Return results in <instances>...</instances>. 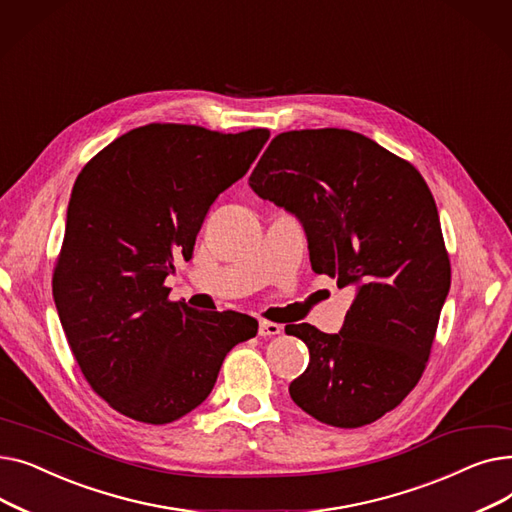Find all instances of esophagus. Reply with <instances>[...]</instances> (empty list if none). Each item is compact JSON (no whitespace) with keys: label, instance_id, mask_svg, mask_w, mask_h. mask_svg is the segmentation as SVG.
I'll list each match as a JSON object with an SVG mask.
<instances>
[{"label":"esophagus","instance_id":"esophagus-1","mask_svg":"<svg viewBox=\"0 0 512 512\" xmlns=\"http://www.w3.org/2000/svg\"><path fill=\"white\" fill-rule=\"evenodd\" d=\"M282 332V326L274 324V321H261L259 324V336L267 338V336H276Z\"/></svg>","mask_w":512,"mask_h":512}]
</instances>
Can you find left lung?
I'll use <instances>...</instances> for the list:
<instances>
[{
	"label": "left lung",
	"instance_id": "left-lung-1",
	"mask_svg": "<svg viewBox=\"0 0 512 512\" xmlns=\"http://www.w3.org/2000/svg\"><path fill=\"white\" fill-rule=\"evenodd\" d=\"M249 186L301 222L315 274L355 288L338 334L286 326L309 348L290 398L334 427L373 423L419 382L450 290L432 193L409 161L342 128L278 134Z\"/></svg>",
	"mask_w": 512,
	"mask_h": 512
}]
</instances>
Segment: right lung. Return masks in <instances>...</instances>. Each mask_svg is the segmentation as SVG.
<instances>
[{
	"label": "right lung",
	"mask_w": 512,
	"mask_h": 512,
	"mask_svg": "<svg viewBox=\"0 0 512 512\" xmlns=\"http://www.w3.org/2000/svg\"><path fill=\"white\" fill-rule=\"evenodd\" d=\"M270 139L191 124L132 128L78 174L53 301L91 388L118 413L176 421L213 390L232 346L257 319L170 303L174 259L193 257L213 201L245 176Z\"/></svg>",
	"instance_id": "right-lung-1"
}]
</instances>
